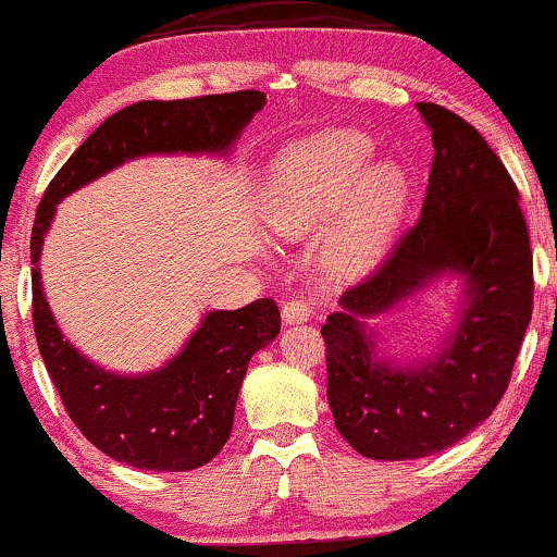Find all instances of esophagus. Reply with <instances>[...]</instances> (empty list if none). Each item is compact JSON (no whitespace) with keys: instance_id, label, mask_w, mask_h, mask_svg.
Here are the masks:
<instances>
[{"instance_id":"obj_1","label":"esophagus","mask_w":557,"mask_h":557,"mask_svg":"<svg viewBox=\"0 0 557 557\" xmlns=\"http://www.w3.org/2000/svg\"><path fill=\"white\" fill-rule=\"evenodd\" d=\"M315 313V302L311 300H287L283 306V321L287 326H293V323H302V321H311Z\"/></svg>"}]
</instances>
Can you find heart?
Listing matches in <instances>:
<instances>
[{
  "label": "heart",
  "instance_id": "b5f03b06",
  "mask_svg": "<svg viewBox=\"0 0 557 557\" xmlns=\"http://www.w3.org/2000/svg\"><path fill=\"white\" fill-rule=\"evenodd\" d=\"M375 144L368 133L331 128L287 146L272 164L270 221L285 236L313 234L342 215L336 264L362 274L385 255L408 200V177L396 164L368 169Z\"/></svg>",
  "mask_w": 557,
  "mask_h": 557
}]
</instances>
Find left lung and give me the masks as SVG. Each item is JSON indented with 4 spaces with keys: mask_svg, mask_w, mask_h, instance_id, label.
<instances>
[{
    "mask_svg": "<svg viewBox=\"0 0 557 557\" xmlns=\"http://www.w3.org/2000/svg\"><path fill=\"white\" fill-rule=\"evenodd\" d=\"M417 110L434 146L419 221L321 326L334 424L372 460L434 455L488 419L509 388L532 319V249L517 185L468 121L434 102ZM442 273L467 287L446 347L406 369L377 361L361 319Z\"/></svg>",
    "mask_w": 557,
    "mask_h": 557,
    "instance_id": "8db88e82",
    "label": "left lung"
}]
</instances>
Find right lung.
<instances>
[{
  "label": "right lung",
  "instance_id": "right-lung-1",
  "mask_svg": "<svg viewBox=\"0 0 557 557\" xmlns=\"http://www.w3.org/2000/svg\"><path fill=\"white\" fill-rule=\"evenodd\" d=\"M264 91L193 100H146L110 115L48 185L30 236L33 326L48 375L79 432L112 460L138 470L182 473L221 453L234 426L238 388L255 351L280 334V311L259 298L238 311H210L185 349L161 370L115 375L63 339L40 285V246L61 197L149 153H226L264 108Z\"/></svg>",
  "mask_w": 557,
  "mask_h": 557
}]
</instances>
